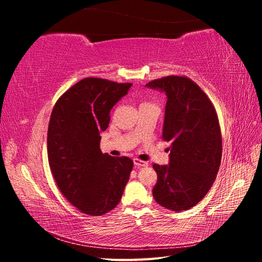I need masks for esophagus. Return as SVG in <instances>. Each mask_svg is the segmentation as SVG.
I'll use <instances>...</instances> for the list:
<instances>
[{"instance_id":"esophagus-1","label":"esophagus","mask_w":262,"mask_h":262,"mask_svg":"<svg viewBox=\"0 0 262 262\" xmlns=\"http://www.w3.org/2000/svg\"><path fill=\"white\" fill-rule=\"evenodd\" d=\"M133 163L137 166V167H143V166H147V162L141 161V160H139V158H133Z\"/></svg>"}]
</instances>
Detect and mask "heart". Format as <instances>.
Masks as SVG:
<instances>
[{"instance_id":"1","label":"heart","mask_w":262,"mask_h":262,"mask_svg":"<svg viewBox=\"0 0 262 262\" xmlns=\"http://www.w3.org/2000/svg\"><path fill=\"white\" fill-rule=\"evenodd\" d=\"M146 102H147V101H143V102H142V104H146Z\"/></svg>"}]
</instances>
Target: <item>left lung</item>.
Segmentation results:
<instances>
[{"label":"left lung","mask_w":262,"mask_h":262,"mask_svg":"<svg viewBox=\"0 0 262 262\" xmlns=\"http://www.w3.org/2000/svg\"><path fill=\"white\" fill-rule=\"evenodd\" d=\"M146 86L166 93L162 139L171 142L169 165H153V196L166 209L185 211L203 199L216 178L222 158L217 114L208 95L187 76H165Z\"/></svg>","instance_id":"1"}]
</instances>
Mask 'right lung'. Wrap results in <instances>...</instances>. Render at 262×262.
<instances>
[{
	"label": "right lung",
	"instance_id": "1",
	"mask_svg": "<svg viewBox=\"0 0 262 262\" xmlns=\"http://www.w3.org/2000/svg\"><path fill=\"white\" fill-rule=\"evenodd\" d=\"M131 83L86 77L57 100L48 126V161L67 200L82 213L102 215L120 202L133 162L100 150V132L110 110L128 94Z\"/></svg>",
	"mask_w": 262,
	"mask_h": 262
}]
</instances>
